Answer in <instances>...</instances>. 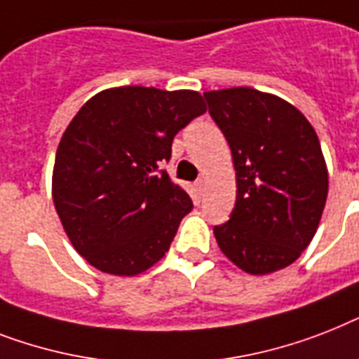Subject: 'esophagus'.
I'll list each match as a JSON object with an SVG mask.
<instances>
[{
  "label": "esophagus",
  "instance_id": "34e87169",
  "mask_svg": "<svg viewBox=\"0 0 359 359\" xmlns=\"http://www.w3.org/2000/svg\"><path fill=\"white\" fill-rule=\"evenodd\" d=\"M195 188H197V191L203 195V191H205V188H206V180L205 179L197 180V182H195Z\"/></svg>",
  "mask_w": 359,
  "mask_h": 359
}]
</instances>
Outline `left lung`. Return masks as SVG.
Returning <instances> with one entry per match:
<instances>
[{"mask_svg":"<svg viewBox=\"0 0 359 359\" xmlns=\"http://www.w3.org/2000/svg\"><path fill=\"white\" fill-rule=\"evenodd\" d=\"M236 170L230 219L214 226L217 245L250 275L284 269L310 245L328 195V171L310 121L284 99L260 90L206 92Z\"/></svg>","mask_w":359,"mask_h":359,"instance_id":"obj_1","label":"left lung"}]
</instances>
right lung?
<instances>
[{
    "label": "right lung",
    "instance_id": "add662e5",
    "mask_svg": "<svg viewBox=\"0 0 359 359\" xmlns=\"http://www.w3.org/2000/svg\"><path fill=\"white\" fill-rule=\"evenodd\" d=\"M206 112L194 90L119 86L95 94L64 130L53 203L79 255L118 276L144 273L170 250L194 203L162 164L175 134Z\"/></svg>",
    "mask_w": 359,
    "mask_h": 359
}]
</instances>
